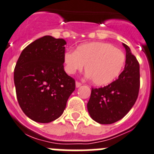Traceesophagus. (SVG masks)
<instances>
[{"label":"esophagus","mask_w":154,"mask_h":154,"mask_svg":"<svg viewBox=\"0 0 154 154\" xmlns=\"http://www.w3.org/2000/svg\"><path fill=\"white\" fill-rule=\"evenodd\" d=\"M81 85H82V84L80 83V82H79V81L76 82V87H80Z\"/></svg>","instance_id":"1"}]
</instances>
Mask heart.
Instances as JSON below:
<instances>
[{"mask_svg":"<svg viewBox=\"0 0 154 154\" xmlns=\"http://www.w3.org/2000/svg\"><path fill=\"white\" fill-rule=\"evenodd\" d=\"M126 57L125 53L109 43L95 42L83 44L75 51L64 54L65 70L73 74L83 70L93 84L98 86L109 84L120 75Z\"/></svg>","mask_w":154,"mask_h":154,"instance_id":"obj_1","label":"heart"}]
</instances>
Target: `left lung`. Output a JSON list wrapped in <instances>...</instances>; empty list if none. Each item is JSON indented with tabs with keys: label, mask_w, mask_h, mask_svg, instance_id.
I'll list each match as a JSON object with an SVG mask.
<instances>
[{
	"label": "left lung",
	"mask_w": 154,
	"mask_h": 154,
	"mask_svg": "<svg viewBox=\"0 0 154 154\" xmlns=\"http://www.w3.org/2000/svg\"><path fill=\"white\" fill-rule=\"evenodd\" d=\"M126 50L125 69L119 78L108 86L92 88L87 109L97 122L109 125L127 115L134 105L140 89V65L130 48Z\"/></svg>",
	"instance_id": "1"
}]
</instances>
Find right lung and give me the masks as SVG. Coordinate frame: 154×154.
Instances as JSON below:
<instances>
[{
  "label": "right lung",
  "instance_id": "add662e5",
  "mask_svg": "<svg viewBox=\"0 0 154 154\" xmlns=\"http://www.w3.org/2000/svg\"><path fill=\"white\" fill-rule=\"evenodd\" d=\"M66 41L45 35L27 45L14 69L21 109L36 122L48 123L62 115L75 90V80L64 70Z\"/></svg>",
  "mask_w": 154,
  "mask_h": 154
}]
</instances>
